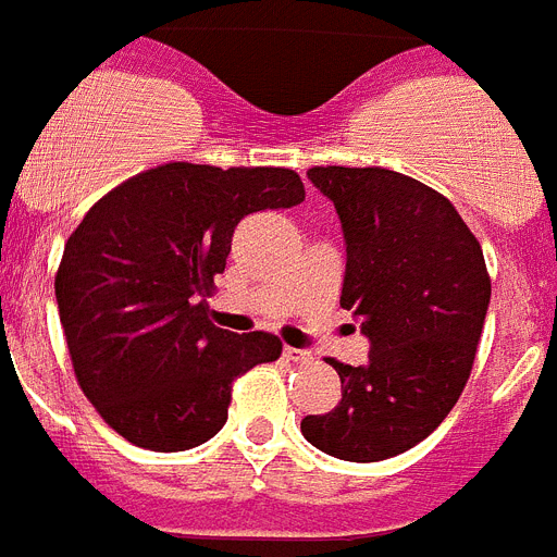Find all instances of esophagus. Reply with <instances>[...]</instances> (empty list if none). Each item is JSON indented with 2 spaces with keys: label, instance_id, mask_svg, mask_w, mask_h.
I'll return each instance as SVG.
<instances>
[{
  "label": "esophagus",
  "instance_id": "1",
  "mask_svg": "<svg viewBox=\"0 0 557 557\" xmlns=\"http://www.w3.org/2000/svg\"><path fill=\"white\" fill-rule=\"evenodd\" d=\"M284 358L287 361H310V352L307 350H298V347H284Z\"/></svg>",
  "mask_w": 557,
  "mask_h": 557
}]
</instances>
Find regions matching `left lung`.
I'll return each mask as SVG.
<instances>
[{
	"label": "left lung",
	"instance_id": "left-lung-1",
	"mask_svg": "<svg viewBox=\"0 0 557 557\" xmlns=\"http://www.w3.org/2000/svg\"><path fill=\"white\" fill-rule=\"evenodd\" d=\"M347 242L342 307L370 338L367 364L327 358L342 401L301 433L342 461H384L449 416L475 361L490 273L447 196L384 168H310Z\"/></svg>",
	"mask_w": 557,
	"mask_h": 557
}]
</instances>
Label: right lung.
Returning <instances> with one entry per match:
<instances>
[{
    "label": "right lung",
    "instance_id": "obj_1",
    "mask_svg": "<svg viewBox=\"0 0 557 557\" xmlns=\"http://www.w3.org/2000/svg\"><path fill=\"white\" fill-rule=\"evenodd\" d=\"M305 201L289 168L170 162L96 201L57 270L59 321L82 393L104 424L153 453L213 438L233 381L282 356L273 333H227L207 296L238 222Z\"/></svg>",
    "mask_w": 557,
    "mask_h": 557
}]
</instances>
